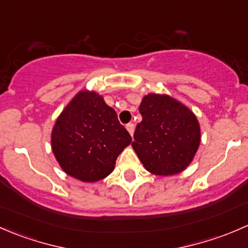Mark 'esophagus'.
<instances>
[{"label": "esophagus", "mask_w": 248, "mask_h": 248, "mask_svg": "<svg viewBox=\"0 0 248 248\" xmlns=\"http://www.w3.org/2000/svg\"><path fill=\"white\" fill-rule=\"evenodd\" d=\"M126 128H127V131H128V133L131 134V136H133V133H134V124H126Z\"/></svg>", "instance_id": "34e87169"}]
</instances>
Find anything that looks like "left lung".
I'll use <instances>...</instances> for the list:
<instances>
[{"instance_id": "8db88e82", "label": "left lung", "mask_w": 248, "mask_h": 248, "mask_svg": "<svg viewBox=\"0 0 248 248\" xmlns=\"http://www.w3.org/2000/svg\"><path fill=\"white\" fill-rule=\"evenodd\" d=\"M134 151L145 168L156 175L182 171L201 142V128L193 112L169 96L147 94L139 107Z\"/></svg>"}]
</instances>
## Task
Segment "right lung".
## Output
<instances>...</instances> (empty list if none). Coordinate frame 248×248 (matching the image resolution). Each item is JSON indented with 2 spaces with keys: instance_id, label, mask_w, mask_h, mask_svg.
<instances>
[{
  "instance_id": "right-lung-1",
  "label": "right lung",
  "mask_w": 248,
  "mask_h": 248,
  "mask_svg": "<svg viewBox=\"0 0 248 248\" xmlns=\"http://www.w3.org/2000/svg\"><path fill=\"white\" fill-rule=\"evenodd\" d=\"M132 137L116 111L94 92L81 91L55 124L51 145L61 168L85 182L104 179Z\"/></svg>"
}]
</instances>
